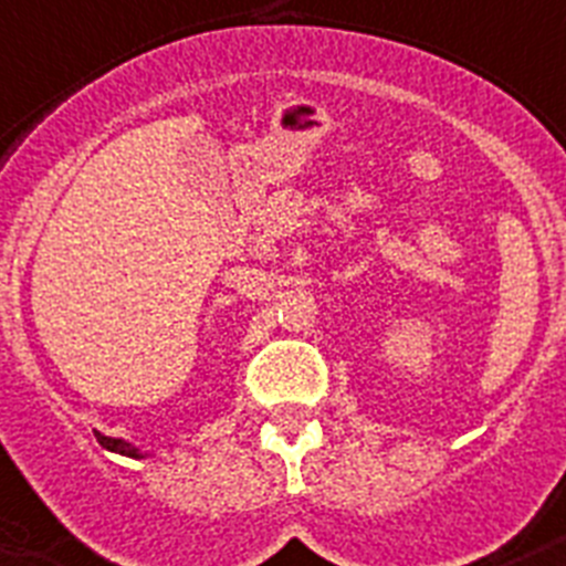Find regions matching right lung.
I'll list each match as a JSON object with an SVG mask.
<instances>
[{"mask_svg":"<svg viewBox=\"0 0 566 566\" xmlns=\"http://www.w3.org/2000/svg\"><path fill=\"white\" fill-rule=\"evenodd\" d=\"M94 434H97V443L103 446V449H108V452L126 454V458H140V452H137L132 443H126V440H117V437H106V434H99V431H94Z\"/></svg>","mask_w":566,"mask_h":566,"instance_id":"right-lung-1","label":"right lung"}]
</instances>
